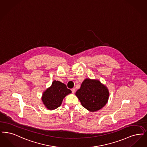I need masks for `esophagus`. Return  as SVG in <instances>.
Returning <instances> with one entry per match:
<instances>
[{"mask_svg":"<svg viewBox=\"0 0 147 147\" xmlns=\"http://www.w3.org/2000/svg\"><path fill=\"white\" fill-rule=\"evenodd\" d=\"M71 91H72V93H75V88H72V89H71Z\"/></svg>","mask_w":147,"mask_h":147,"instance_id":"obj_1","label":"esophagus"}]
</instances>
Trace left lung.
<instances>
[{
  "mask_svg": "<svg viewBox=\"0 0 147 147\" xmlns=\"http://www.w3.org/2000/svg\"><path fill=\"white\" fill-rule=\"evenodd\" d=\"M107 88L98 80L86 79L77 90L76 96L84 108L90 111H96L104 107L108 100Z\"/></svg>",
  "mask_w": 147,
  "mask_h": 147,
  "instance_id": "8db88e82",
  "label": "left lung"
}]
</instances>
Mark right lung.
<instances>
[{
  "mask_svg": "<svg viewBox=\"0 0 147 147\" xmlns=\"http://www.w3.org/2000/svg\"><path fill=\"white\" fill-rule=\"evenodd\" d=\"M71 93L64 83L58 81H54L51 87L44 92L42 101L45 107L51 110L59 107L65 96Z\"/></svg>",
  "mask_w": 147,
  "mask_h": 147,
  "instance_id": "obj_1",
  "label": "right lung"
}]
</instances>
